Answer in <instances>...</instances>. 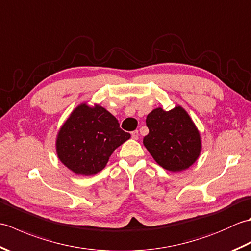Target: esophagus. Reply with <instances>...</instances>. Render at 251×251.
Returning <instances> with one entry per match:
<instances>
[{"label": "esophagus", "instance_id": "34e87169", "mask_svg": "<svg viewBox=\"0 0 251 251\" xmlns=\"http://www.w3.org/2000/svg\"><path fill=\"white\" fill-rule=\"evenodd\" d=\"M131 138H132V139L137 140L138 138H139V131H138V130L132 131V132H131Z\"/></svg>", "mask_w": 251, "mask_h": 251}]
</instances>
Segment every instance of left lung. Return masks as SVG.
Listing matches in <instances>:
<instances>
[{
    "label": "left lung",
    "instance_id": "obj_1",
    "mask_svg": "<svg viewBox=\"0 0 251 251\" xmlns=\"http://www.w3.org/2000/svg\"><path fill=\"white\" fill-rule=\"evenodd\" d=\"M146 123L149 134L143 138V145L159 166L169 172H181L199 158L200 132L183 108L154 109Z\"/></svg>",
    "mask_w": 251,
    "mask_h": 251
}]
</instances>
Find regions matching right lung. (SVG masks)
Listing matches in <instances>:
<instances>
[{
    "label": "right lung",
    "instance_id": "1",
    "mask_svg": "<svg viewBox=\"0 0 251 251\" xmlns=\"http://www.w3.org/2000/svg\"><path fill=\"white\" fill-rule=\"evenodd\" d=\"M129 138L109 111L100 105L92 108L82 103L58 132L57 155L73 173L95 175L105 167L115 149Z\"/></svg>",
    "mask_w": 251,
    "mask_h": 251
}]
</instances>
